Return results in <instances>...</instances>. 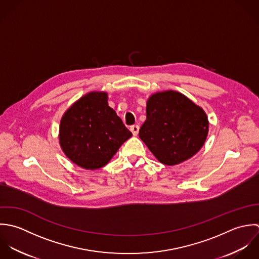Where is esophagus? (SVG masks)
Returning <instances> with one entry per match:
<instances>
[{"label": "esophagus", "instance_id": "34e87169", "mask_svg": "<svg viewBox=\"0 0 259 259\" xmlns=\"http://www.w3.org/2000/svg\"><path fill=\"white\" fill-rule=\"evenodd\" d=\"M130 131L132 132V134H133L134 136H137V134H138V132H139V126H138V125H132V126L130 127Z\"/></svg>", "mask_w": 259, "mask_h": 259}]
</instances>
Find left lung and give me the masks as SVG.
Masks as SVG:
<instances>
[{"label":"left lung","mask_w":259,"mask_h":259,"mask_svg":"<svg viewBox=\"0 0 259 259\" xmlns=\"http://www.w3.org/2000/svg\"><path fill=\"white\" fill-rule=\"evenodd\" d=\"M205 111L182 93L168 90L152 94L140 139L162 164L173 166L195 155L208 135Z\"/></svg>","instance_id":"obj_1"}]
</instances>
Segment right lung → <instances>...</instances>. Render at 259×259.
Listing matches in <instances>:
<instances>
[{
  "label": "right lung",
  "instance_id": "right-lung-1",
  "mask_svg": "<svg viewBox=\"0 0 259 259\" xmlns=\"http://www.w3.org/2000/svg\"><path fill=\"white\" fill-rule=\"evenodd\" d=\"M132 136L108 105V94L93 91L72 104L62 116L59 143L73 163L87 170L105 166Z\"/></svg>",
  "mask_w": 259,
  "mask_h": 259
}]
</instances>
